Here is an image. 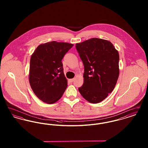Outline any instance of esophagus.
Returning a JSON list of instances; mask_svg holds the SVG:
<instances>
[{
    "label": "esophagus",
    "mask_w": 148,
    "mask_h": 148,
    "mask_svg": "<svg viewBox=\"0 0 148 148\" xmlns=\"http://www.w3.org/2000/svg\"><path fill=\"white\" fill-rule=\"evenodd\" d=\"M74 80V79H69V81H70V82H71V83L73 82Z\"/></svg>",
    "instance_id": "1"
}]
</instances>
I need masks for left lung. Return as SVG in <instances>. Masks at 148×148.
<instances>
[{
    "instance_id": "1",
    "label": "left lung",
    "mask_w": 148,
    "mask_h": 148,
    "mask_svg": "<svg viewBox=\"0 0 148 148\" xmlns=\"http://www.w3.org/2000/svg\"><path fill=\"white\" fill-rule=\"evenodd\" d=\"M76 49L84 67V83L78 88L89 102H101L111 93L119 74V55L110 42L92 38L77 43Z\"/></svg>"
}]
</instances>
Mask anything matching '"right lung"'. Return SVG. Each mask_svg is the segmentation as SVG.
Listing matches in <instances>:
<instances>
[{
    "mask_svg": "<svg viewBox=\"0 0 148 148\" xmlns=\"http://www.w3.org/2000/svg\"><path fill=\"white\" fill-rule=\"evenodd\" d=\"M74 45L53 41L39 45L30 58L29 83L35 95L53 104L62 98L68 86L62 60Z\"/></svg>",
    "mask_w": 148,
    "mask_h": 148,
    "instance_id": "right-lung-1",
    "label": "right lung"
}]
</instances>
